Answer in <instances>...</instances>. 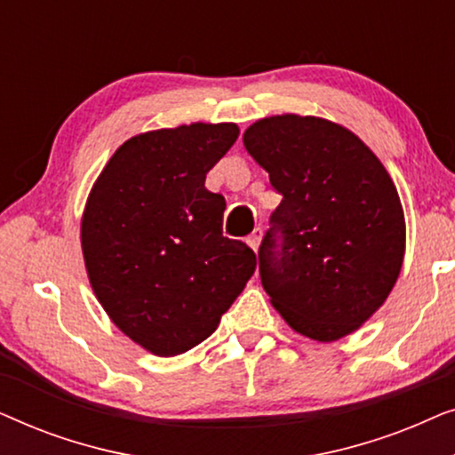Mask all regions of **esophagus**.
<instances>
[{"mask_svg": "<svg viewBox=\"0 0 455 455\" xmlns=\"http://www.w3.org/2000/svg\"><path fill=\"white\" fill-rule=\"evenodd\" d=\"M260 240H263V229L257 228V229H254V232L246 238V244L251 246L254 252H257V251H259V246H260Z\"/></svg>", "mask_w": 455, "mask_h": 455, "instance_id": "34e87169", "label": "esophagus"}]
</instances>
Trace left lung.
<instances>
[{"label": "left lung", "mask_w": 455, "mask_h": 455, "mask_svg": "<svg viewBox=\"0 0 455 455\" xmlns=\"http://www.w3.org/2000/svg\"><path fill=\"white\" fill-rule=\"evenodd\" d=\"M242 140L283 196L259 248L271 304L304 338H346L400 277L406 220L394 180L352 130L325 117H263Z\"/></svg>", "instance_id": "obj_1"}]
</instances>
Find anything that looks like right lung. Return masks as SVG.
Returning a JSON list of instances; mask_svg holds the SVG:
<instances>
[{
    "instance_id": "1",
    "label": "right lung",
    "mask_w": 455,
    "mask_h": 455,
    "mask_svg": "<svg viewBox=\"0 0 455 455\" xmlns=\"http://www.w3.org/2000/svg\"><path fill=\"white\" fill-rule=\"evenodd\" d=\"M232 122L136 134L111 155L86 198V275L114 325L155 356L209 338L244 290L257 254L223 235L226 198L204 188L229 151Z\"/></svg>"
}]
</instances>
